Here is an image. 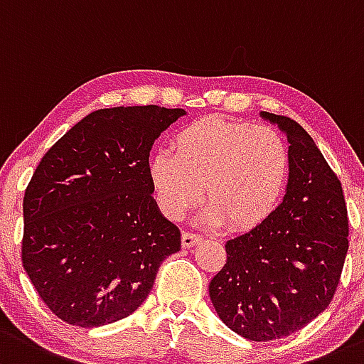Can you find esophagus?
I'll return each mask as SVG.
<instances>
[{
  "mask_svg": "<svg viewBox=\"0 0 364 364\" xmlns=\"http://www.w3.org/2000/svg\"><path fill=\"white\" fill-rule=\"evenodd\" d=\"M200 240V235H197V233L193 232H183V237H181V244L185 250H188V247L195 246V244Z\"/></svg>",
  "mask_w": 364,
  "mask_h": 364,
  "instance_id": "obj_1",
  "label": "esophagus"
}]
</instances>
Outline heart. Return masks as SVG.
<instances>
[{"instance_id": "heart-1", "label": "heart", "mask_w": 364, "mask_h": 364, "mask_svg": "<svg viewBox=\"0 0 364 364\" xmlns=\"http://www.w3.org/2000/svg\"><path fill=\"white\" fill-rule=\"evenodd\" d=\"M172 153L148 162L156 204L171 220H181L202 198L205 220L251 230L272 214L284 197L291 153L284 137L267 125L204 118L174 134Z\"/></svg>"}]
</instances>
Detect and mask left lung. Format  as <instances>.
I'll return each mask as SVG.
<instances>
[{
    "label": "left lung",
    "instance_id": "1",
    "mask_svg": "<svg viewBox=\"0 0 364 364\" xmlns=\"http://www.w3.org/2000/svg\"><path fill=\"white\" fill-rule=\"evenodd\" d=\"M286 134L291 172L277 209L258 227L227 240V263L209 296L220 319L252 342L307 326L333 300L349 250L342 183L300 124L262 112Z\"/></svg>",
    "mask_w": 364,
    "mask_h": 364
}]
</instances>
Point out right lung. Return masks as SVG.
<instances>
[{"label": "right lung", "mask_w": 364, "mask_h": 364, "mask_svg": "<svg viewBox=\"0 0 364 364\" xmlns=\"http://www.w3.org/2000/svg\"><path fill=\"white\" fill-rule=\"evenodd\" d=\"M185 109L118 106L87 114L45 153L24 195L22 265L50 311L95 328L131 314L181 233L151 197L148 159Z\"/></svg>", "instance_id": "obj_1"}]
</instances>
